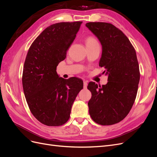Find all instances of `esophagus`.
<instances>
[{"label":"esophagus","mask_w":157,"mask_h":157,"mask_svg":"<svg viewBox=\"0 0 157 157\" xmlns=\"http://www.w3.org/2000/svg\"><path fill=\"white\" fill-rule=\"evenodd\" d=\"M88 86V82L86 80H84V88H86Z\"/></svg>","instance_id":"obj_1"}]
</instances>
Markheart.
<instances>
[{
    "label": "heart",
    "instance_id": "1",
    "mask_svg": "<svg viewBox=\"0 0 157 157\" xmlns=\"http://www.w3.org/2000/svg\"><path fill=\"white\" fill-rule=\"evenodd\" d=\"M98 43V41L95 38L92 36H90L86 39V44H97Z\"/></svg>",
    "mask_w": 157,
    "mask_h": 157
}]
</instances>
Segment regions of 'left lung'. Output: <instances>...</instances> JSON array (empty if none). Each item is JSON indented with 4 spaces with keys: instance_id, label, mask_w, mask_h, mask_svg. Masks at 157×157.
<instances>
[{
    "instance_id": "8db88e82",
    "label": "left lung",
    "mask_w": 157,
    "mask_h": 157,
    "mask_svg": "<svg viewBox=\"0 0 157 157\" xmlns=\"http://www.w3.org/2000/svg\"><path fill=\"white\" fill-rule=\"evenodd\" d=\"M86 26L101 42L99 65L108 75L105 85L89 82V113L98 124L112 125L124 119L135 101L140 78L136 52L128 37L111 23L89 22Z\"/></svg>"
}]
</instances>
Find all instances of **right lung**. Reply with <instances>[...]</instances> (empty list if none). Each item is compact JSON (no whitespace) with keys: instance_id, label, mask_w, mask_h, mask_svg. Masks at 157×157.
I'll return each instance as SVG.
<instances>
[{"instance_id":"obj_1","label":"right lung","mask_w":157,"mask_h":157,"mask_svg":"<svg viewBox=\"0 0 157 157\" xmlns=\"http://www.w3.org/2000/svg\"><path fill=\"white\" fill-rule=\"evenodd\" d=\"M82 23L51 25L36 37L28 50L22 75L23 92L31 113L44 125L58 126L67 122L75 98L83 88L81 79H64L56 72Z\"/></svg>"}]
</instances>
